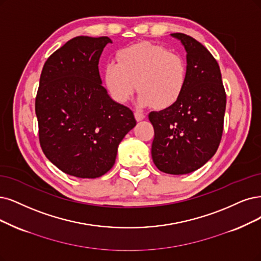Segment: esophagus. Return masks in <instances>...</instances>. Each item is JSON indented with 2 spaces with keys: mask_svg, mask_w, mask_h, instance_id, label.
Returning <instances> with one entry per match:
<instances>
[{
  "mask_svg": "<svg viewBox=\"0 0 261 261\" xmlns=\"http://www.w3.org/2000/svg\"><path fill=\"white\" fill-rule=\"evenodd\" d=\"M134 117H136V119H137V121H141V120H143L144 118H145V115H144L143 113H141V112H134Z\"/></svg>",
  "mask_w": 261,
  "mask_h": 261,
  "instance_id": "34e87169",
  "label": "esophagus"
}]
</instances>
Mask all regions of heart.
<instances>
[{
    "label": "heart",
    "mask_w": 261,
    "mask_h": 261,
    "mask_svg": "<svg viewBox=\"0 0 261 261\" xmlns=\"http://www.w3.org/2000/svg\"><path fill=\"white\" fill-rule=\"evenodd\" d=\"M115 61L105 65L103 82L112 98L120 104L140 91L138 104L165 110L175 104L187 83L184 58L167 48L139 43L123 48Z\"/></svg>",
    "instance_id": "obj_1"
}]
</instances>
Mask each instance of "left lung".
<instances>
[{
    "label": "left lung",
    "mask_w": 261,
    "mask_h": 261,
    "mask_svg": "<svg viewBox=\"0 0 261 261\" xmlns=\"http://www.w3.org/2000/svg\"><path fill=\"white\" fill-rule=\"evenodd\" d=\"M187 53V83L179 100L150 112L155 130L151 157L155 166L173 175L188 174L215 155L224 130L226 92L215 58L194 37L172 33Z\"/></svg>",
    "instance_id": "8db88e82"
}]
</instances>
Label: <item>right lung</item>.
<instances>
[{
  "label": "right lung",
  "instance_id": "right-lung-1",
  "mask_svg": "<svg viewBox=\"0 0 261 261\" xmlns=\"http://www.w3.org/2000/svg\"><path fill=\"white\" fill-rule=\"evenodd\" d=\"M108 36H77L44 64L35 99L45 156L66 174L95 178L115 163L119 143L136 127L127 106L102 86L99 60Z\"/></svg>",
  "mask_w": 261,
  "mask_h": 261
}]
</instances>
